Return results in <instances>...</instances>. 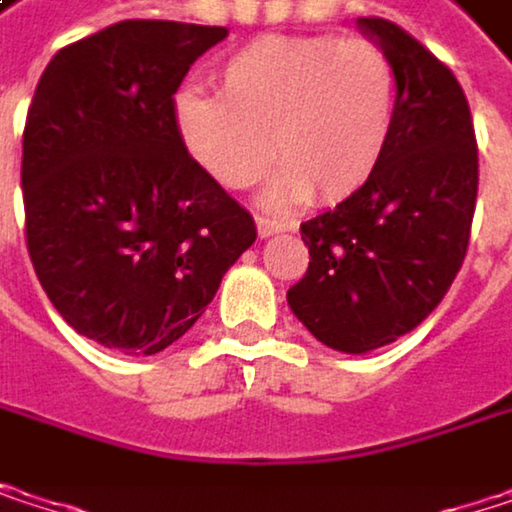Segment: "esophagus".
Segmentation results:
<instances>
[{
  "instance_id": "1",
  "label": "esophagus",
  "mask_w": 512,
  "mask_h": 512,
  "mask_svg": "<svg viewBox=\"0 0 512 512\" xmlns=\"http://www.w3.org/2000/svg\"><path fill=\"white\" fill-rule=\"evenodd\" d=\"M296 225L293 222H284V219H269V216H257V237L266 240L272 234H281V231H293Z\"/></svg>"
}]
</instances>
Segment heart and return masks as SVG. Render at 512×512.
Segmentation results:
<instances>
[{
  "label": "heart",
  "mask_w": 512,
  "mask_h": 512,
  "mask_svg": "<svg viewBox=\"0 0 512 512\" xmlns=\"http://www.w3.org/2000/svg\"><path fill=\"white\" fill-rule=\"evenodd\" d=\"M219 88H183L174 130L204 171L234 189L257 183L275 151L284 165L272 204L356 195L394 133L397 70L373 41L260 38L222 64Z\"/></svg>",
  "instance_id": "1"
}]
</instances>
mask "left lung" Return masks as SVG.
<instances>
[{
	"mask_svg": "<svg viewBox=\"0 0 512 512\" xmlns=\"http://www.w3.org/2000/svg\"><path fill=\"white\" fill-rule=\"evenodd\" d=\"M356 26L394 61V133L356 195L302 222L311 263L287 290L296 320L350 356L394 344L445 299L477 201V142L457 76L388 20Z\"/></svg>",
	"mask_w": 512,
	"mask_h": 512,
	"instance_id": "left-lung-1",
	"label": "left lung"
}]
</instances>
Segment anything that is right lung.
<instances>
[{
    "instance_id": "right-lung-1",
    "label": "right lung",
    "mask_w": 512,
    "mask_h": 512,
    "mask_svg": "<svg viewBox=\"0 0 512 512\" xmlns=\"http://www.w3.org/2000/svg\"><path fill=\"white\" fill-rule=\"evenodd\" d=\"M222 26L124 20L52 55L23 130L26 246L55 311L127 356L183 338L257 231L189 156L174 94Z\"/></svg>"
}]
</instances>
